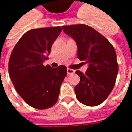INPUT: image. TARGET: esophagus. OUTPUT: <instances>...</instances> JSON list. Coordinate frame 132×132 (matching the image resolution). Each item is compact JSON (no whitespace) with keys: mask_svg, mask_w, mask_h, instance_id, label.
Listing matches in <instances>:
<instances>
[{"mask_svg":"<svg viewBox=\"0 0 132 132\" xmlns=\"http://www.w3.org/2000/svg\"><path fill=\"white\" fill-rule=\"evenodd\" d=\"M74 73H75L74 70L70 69V68H68V69H67V75H73Z\"/></svg>","mask_w":132,"mask_h":132,"instance_id":"34e87169","label":"esophagus"}]
</instances>
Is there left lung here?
Returning <instances> with one entry per match:
<instances>
[{
  "mask_svg": "<svg viewBox=\"0 0 132 132\" xmlns=\"http://www.w3.org/2000/svg\"><path fill=\"white\" fill-rule=\"evenodd\" d=\"M62 29L75 40L79 59L88 65L85 74L75 72L80 77L75 87L77 98L88 106L100 105L116 83L119 65L114 48L104 36L86 24L62 26Z\"/></svg>",
  "mask_w": 132,
  "mask_h": 132,
  "instance_id": "obj_1",
  "label": "left lung"
}]
</instances>
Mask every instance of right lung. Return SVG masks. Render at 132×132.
I'll use <instances>...</instances> for the list:
<instances>
[{"mask_svg":"<svg viewBox=\"0 0 132 132\" xmlns=\"http://www.w3.org/2000/svg\"><path fill=\"white\" fill-rule=\"evenodd\" d=\"M60 27L34 29L22 36L11 52L9 74L17 92L30 106L44 110L57 101L60 87L67 74L61 65L44 66L52 44L62 31Z\"/></svg>","mask_w":132,"mask_h":132,"instance_id":"obj_1","label":"right lung"}]
</instances>
